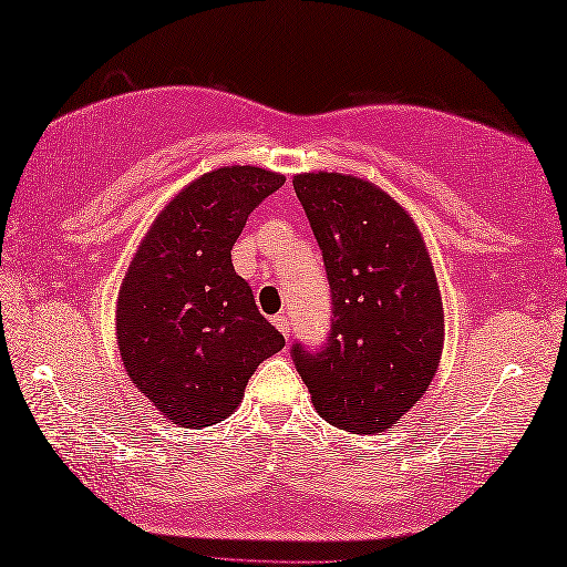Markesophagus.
<instances>
[{"label":"esophagus","instance_id":"34e87169","mask_svg":"<svg viewBox=\"0 0 567 567\" xmlns=\"http://www.w3.org/2000/svg\"><path fill=\"white\" fill-rule=\"evenodd\" d=\"M271 322H274L276 328L281 330L284 338H288V332H291V318L284 316V313H279V316H274V318H271Z\"/></svg>","mask_w":567,"mask_h":567}]
</instances>
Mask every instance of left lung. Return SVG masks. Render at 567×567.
Returning a JSON list of instances; mask_svg holds the SVG:
<instances>
[{"label":"left lung","instance_id":"1","mask_svg":"<svg viewBox=\"0 0 567 567\" xmlns=\"http://www.w3.org/2000/svg\"><path fill=\"white\" fill-rule=\"evenodd\" d=\"M293 190L330 284V332L296 342L316 411L350 433H379L419 401L443 350V300L419 227L369 181L300 173Z\"/></svg>","mask_w":567,"mask_h":567}]
</instances>
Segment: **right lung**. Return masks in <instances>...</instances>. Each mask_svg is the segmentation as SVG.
<instances>
[{"instance_id": "1", "label": "right lung", "mask_w": 567, "mask_h": 567, "mask_svg": "<svg viewBox=\"0 0 567 567\" xmlns=\"http://www.w3.org/2000/svg\"><path fill=\"white\" fill-rule=\"evenodd\" d=\"M284 176L225 166L193 181L156 217L124 276L117 342L138 391L183 429L237 409L245 386L286 340L233 267V247Z\"/></svg>"}]
</instances>
